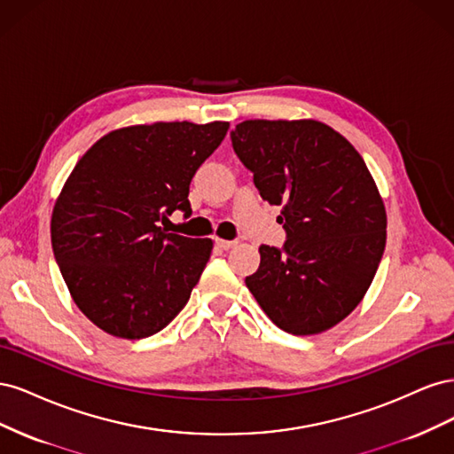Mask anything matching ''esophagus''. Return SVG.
<instances>
[{"label": "esophagus", "instance_id": "esophagus-1", "mask_svg": "<svg viewBox=\"0 0 454 454\" xmlns=\"http://www.w3.org/2000/svg\"><path fill=\"white\" fill-rule=\"evenodd\" d=\"M215 244H217V248H222V250H231L232 246H237V240H223V239H217V240H215Z\"/></svg>", "mask_w": 454, "mask_h": 454}]
</instances>
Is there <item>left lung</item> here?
Segmentation results:
<instances>
[{
	"label": "left lung",
	"instance_id": "8db88e82",
	"mask_svg": "<svg viewBox=\"0 0 454 454\" xmlns=\"http://www.w3.org/2000/svg\"><path fill=\"white\" fill-rule=\"evenodd\" d=\"M232 149L280 206L282 248L259 246L246 286L280 329L314 335L358 307L387 244V210L354 145L320 121L239 122Z\"/></svg>",
	"mask_w": 454,
	"mask_h": 454
}]
</instances>
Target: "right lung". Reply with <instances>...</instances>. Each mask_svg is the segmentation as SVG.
Instances as JSON below:
<instances>
[{
    "label": "right lung",
    "mask_w": 454,
    "mask_h": 454,
    "mask_svg": "<svg viewBox=\"0 0 454 454\" xmlns=\"http://www.w3.org/2000/svg\"><path fill=\"white\" fill-rule=\"evenodd\" d=\"M229 122L117 129L79 159L54 202L51 242L75 305L106 333L144 339L187 305L214 242L167 232Z\"/></svg>",
    "instance_id": "right-lung-1"
}]
</instances>
